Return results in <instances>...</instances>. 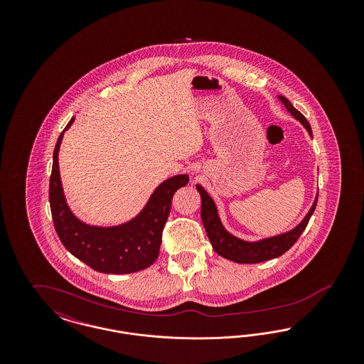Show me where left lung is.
I'll use <instances>...</instances> for the list:
<instances>
[{
    "mask_svg": "<svg viewBox=\"0 0 364 364\" xmlns=\"http://www.w3.org/2000/svg\"><path fill=\"white\" fill-rule=\"evenodd\" d=\"M278 98L287 107V110L294 116L296 120L303 124V127L307 129L310 136H312L311 127H310V122H307V119L299 110H296L294 105L291 104L285 97L278 95ZM196 190L200 193V199H202L200 217L206 229L208 240L211 242L214 251L223 258L233 260L236 263H259L264 260L277 258L282 254H285L306 229V226L311 218L312 213L316 208V200H318V195H316L307 215L303 218V221L299 225L294 226L292 230L273 236V237L262 239L258 242H245L230 235L226 230L218 217V211L214 200L210 198V195L205 188L198 184Z\"/></svg>",
    "mask_w": 364,
    "mask_h": 364,
    "instance_id": "obj_1",
    "label": "left lung"
}]
</instances>
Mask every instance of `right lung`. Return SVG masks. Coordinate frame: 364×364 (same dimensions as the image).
Returning a JSON list of instances; mask_svg holds the SVG:
<instances>
[{"mask_svg": "<svg viewBox=\"0 0 364 364\" xmlns=\"http://www.w3.org/2000/svg\"><path fill=\"white\" fill-rule=\"evenodd\" d=\"M53 153L49 202L55 232L73 257L106 274H128L151 266L159 254L162 230L171 213L174 192L187 186L188 174H177L161 183L146 206L131 221L117 226H92L73 215L67 205L58 169V151L64 132Z\"/></svg>", "mask_w": 364, "mask_h": 364, "instance_id": "add662e5", "label": "right lung"}]
</instances>
